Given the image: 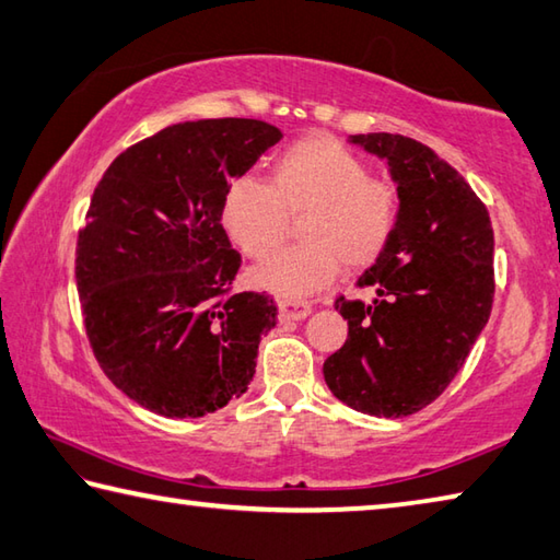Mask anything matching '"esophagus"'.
<instances>
[{"label":"esophagus","instance_id":"esophagus-1","mask_svg":"<svg viewBox=\"0 0 560 560\" xmlns=\"http://www.w3.org/2000/svg\"><path fill=\"white\" fill-rule=\"evenodd\" d=\"M311 313V303L301 299H279V318L281 320H301Z\"/></svg>","mask_w":560,"mask_h":560}]
</instances>
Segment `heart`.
<instances>
[{"label":"heart","instance_id":"b5f03b06","mask_svg":"<svg viewBox=\"0 0 560 560\" xmlns=\"http://www.w3.org/2000/svg\"><path fill=\"white\" fill-rule=\"evenodd\" d=\"M299 222V245L254 273V281L283 296H306L338 277L342 267L377 261L401 220V190L372 176L370 166L338 139L311 135L281 149L269 183L237 178L222 198V228L240 252L267 261Z\"/></svg>","mask_w":560,"mask_h":560}]
</instances>
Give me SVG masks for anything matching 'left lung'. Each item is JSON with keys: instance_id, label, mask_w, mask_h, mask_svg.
Wrapping results in <instances>:
<instances>
[{"instance_id": "8db88e82", "label": "left lung", "mask_w": 560, "mask_h": 560, "mask_svg": "<svg viewBox=\"0 0 560 560\" xmlns=\"http://www.w3.org/2000/svg\"><path fill=\"white\" fill-rule=\"evenodd\" d=\"M350 141L386 159L401 220L358 279L377 299H335L350 332L323 362V377L350 409L401 419L439 399L490 318L494 232L467 180L421 141L386 131Z\"/></svg>"}]
</instances>
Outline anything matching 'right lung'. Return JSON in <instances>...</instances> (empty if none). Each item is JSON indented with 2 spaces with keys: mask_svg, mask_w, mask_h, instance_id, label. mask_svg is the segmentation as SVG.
I'll use <instances>...</instances> for the list:
<instances>
[{
  "mask_svg": "<svg viewBox=\"0 0 560 560\" xmlns=\"http://www.w3.org/2000/svg\"><path fill=\"white\" fill-rule=\"evenodd\" d=\"M279 139L261 119L183 121L97 183L75 249L80 311L107 380L149 411L198 419L247 392L277 303L235 291L222 198Z\"/></svg>",
  "mask_w": 560,
  "mask_h": 560,
  "instance_id": "1",
  "label": "right lung"
}]
</instances>
